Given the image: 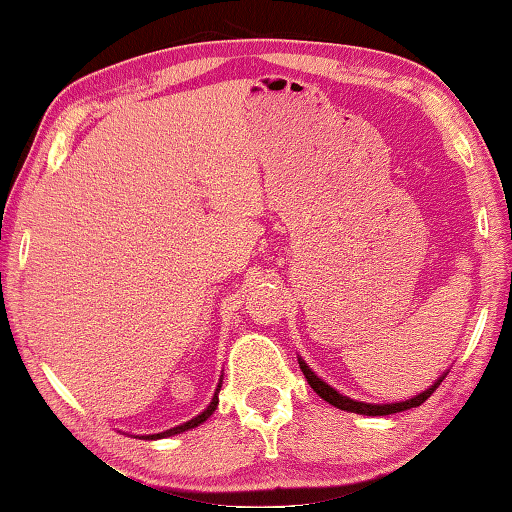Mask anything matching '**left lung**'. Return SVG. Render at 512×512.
I'll return each instance as SVG.
<instances>
[{
  "instance_id": "8db88e82",
  "label": "left lung",
  "mask_w": 512,
  "mask_h": 512,
  "mask_svg": "<svg viewBox=\"0 0 512 512\" xmlns=\"http://www.w3.org/2000/svg\"><path fill=\"white\" fill-rule=\"evenodd\" d=\"M299 366L303 375H306V380L312 389H315V393L319 398H324L328 405H333L337 409L342 411H351V414H362V416H391V414H398V411H407V409H414V407H420L423 402L432 396V393L438 389V384H441L445 380L447 371L438 378L432 387L425 389L423 393H418V396L409 398V400H402V402H389V405H375V402H360V400H353L348 396H342L337 389L330 387L328 382H324L319 378V375L310 369V366L301 360L299 357Z\"/></svg>"
}]
</instances>
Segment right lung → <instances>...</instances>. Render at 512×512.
Wrapping results in <instances>:
<instances>
[{
	"mask_svg": "<svg viewBox=\"0 0 512 512\" xmlns=\"http://www.w3.org/2000/svg\"><path fill=\"white\" fill-rule=\"evenodd\" d=\"M220 389H222V380L218 382V389H215V393H213V398H211V402H209V407H206L202 414H197L195 418H191V420H186V423H182V425H177V427H173V429H166V432H159V434H146V436H139V438H146V441H157V438H168V436H175V434H182V432H188V429H193V427H197V425H202L206 418H211V414L215 409H218V393H220ZM137 438V436H134Z\"/></svg>",
	"mask_w": 512,
	"mask_h": 512,
	"instance_id": "obj_1",
	"label": "right lung"
}]
</instances>
